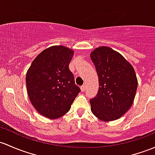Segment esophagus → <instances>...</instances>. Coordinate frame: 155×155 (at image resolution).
Wrapping results in <instances>:
<instances>
[{
    "label": "esophagus",
    "instance_id": "obj_1",
    "mask_svg": "<svg viewBox=\"0 0 155 155\" xmlns=\"http://www.w3.org/2000/svg\"><path fill=\"white\" fill-rule=\"evenodd\" d=\"M81 91H82V92H84V91H85V89H86V86H82L81 87Z\"/></svg>",
    "mask_w": 155,
    "mask_h": 155
}]
</instances>
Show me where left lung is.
<instances>
[{"instance_id":"left-lung-1","label":"left lung","mask_w":155,"mask_h":155,"mask_svg":"<svg viewBox=\"0 0 155 155\" xmlns=\"http://www.w3.org/2000/svg\"><path fill=\"white\" fill-rule=\"evenodd\" d=\"M99 80V90L91 99V111L104 122L124 115L134 102L137 89L135 71L124 56L108 46H100L90 54Z\"/></svg>"}]
</instances>
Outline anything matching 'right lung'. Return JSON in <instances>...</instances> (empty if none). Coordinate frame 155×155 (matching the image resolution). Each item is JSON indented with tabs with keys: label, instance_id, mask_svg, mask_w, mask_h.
<instances>
[{
	"label": "right lung",
	"instance_id": "right-lung-1",
	"mask_svg": "<svg viewBox=\"0 0 155 155\" xmlns=\"http://www.w3.org/2000/svg\"><path fill=\"white\" fill-rule=\"evenodd\" d=\"M74 51L52 46L35 58L26 75L28 96L35 110L49 119L66 114L81 91L69 65Z\"/></svg>",
	"mask_w": 155,
	"mask_h": 155
}]
</instances>
